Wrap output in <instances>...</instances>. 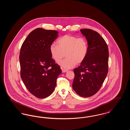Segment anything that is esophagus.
I'll return each mask as SVG.
<instances>
[{"instance_id": "esophagus-1", "label": "esophagus", "mask_w": 130, "mask_h": 130, "mask_svg": "<svg viewBox=\"0 0 130 130\" xmlns=\"http://www.w3.org/2000/svg\"><path fill=\"white\" fill-rule=\"evenodd\" d=\"M62 73H65V72H67L68 71V70H66V69L62 68Z\"/></svg>"}]
</instances>
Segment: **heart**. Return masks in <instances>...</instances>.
Listing matches in <instances>:
<instances>
[{"label": "heart", "mask_w": 130, "mask_h": 130, "mask_svg": "<svg viewBox=\"0 0 130 130\" xmlns=\"http://www.w3.org/2000/svg\"><path fill=\"white\" fill-rule=\"evenodd\" d=\"M57 45L54 44L50 47L52 57L56 62L60 61L65 54L66 58L59 63L63 68L70 69L83 62L88 52V43L84 37H77L66 35L57 40Z\"/></svg>", "instance_id": "heart-1"}]
</instances>
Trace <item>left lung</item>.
Segmentation results:
<instances>
[{
	"label": "left lung",
	"mask_w": 130,
	"mask_h": 130,
	"mask_svg": "<svg viewBox=\"0 0 130 130\" xmlns=\"http://www.w3.org/2000/svg\"><path fill=\"white\" fill-rule=\"evenodd\" d=\"M88 43L86 57L80 65L74 70L73 88L82 97L95 94L100 89L108 72L109 51L105 40L96 31L80 30Z\"/></svg>",
	"instance_id": "1"
}]
</instances>
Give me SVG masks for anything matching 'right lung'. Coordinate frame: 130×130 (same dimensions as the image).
<instances>
[{
  "label": "right lung",
  "instance_id": "obj_1",
  "mask_svg": "<svg viewBox=\"0 0 130 130\" xmlns=\"http://www.w3.org/2000/svg\"><path fill=\"white\" fill-rule=\"evenodd\" d=\"M58 31L38 28L33 30L22 44L20 54V75L28 90L39 99L54 92L60 67L52 58L50 47Z\"/></svg>",
  "mask_w": 130,
  "mask_h": 130
}]
</instances>
